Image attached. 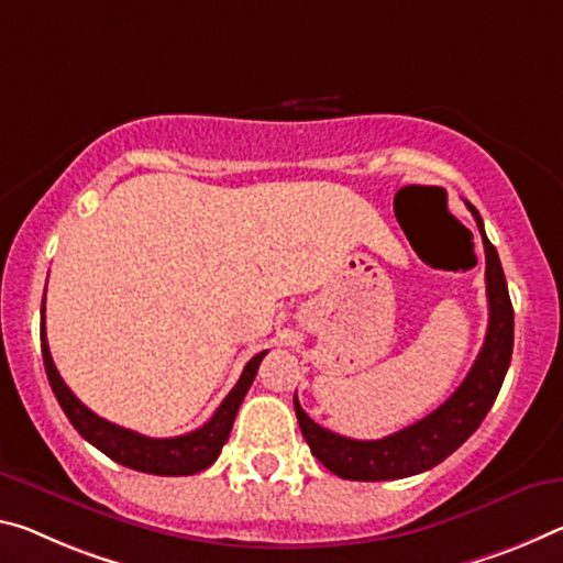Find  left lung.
Returning a JSON list of instances; mask_svg holds the SVG:
<instances>
[{
  "label": "left lung",
  "mask_w": 563,
  "mask_h": 563,
  "mask_svg": "<svg viewBox=\"0 0 563 563\" xmlns=\"http://www.w3.org/2000/svg\"><path fill=\"white\" fill-rule=\"evenodd\" d=\"M466 208L476 218L486 250L488 330L474 368L463 378L456 394L433 413L378 441H355L328 431L300 408L298 396L292 398L302 439L308 441L310 453L335 476L347 481H394L439 466L476 431L501 390L514 351V308L501 261L486 238L484 220L474 205L466 202Z\"/></svg>",
  "instance_id": "1"
}]
</instances>
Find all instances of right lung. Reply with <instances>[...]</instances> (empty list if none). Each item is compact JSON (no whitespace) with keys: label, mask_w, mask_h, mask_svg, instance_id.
Wrapping results in <instances>:
<instances>
[{"label":"right lung","mask_w":563,"mask_h":563,"mask_svg":"<svg viewBox=\"0 0 563 563\" xmlns=\"http://www.w3.org/2000/svg\"><path fill=\"white\" fill-rule=\"evenodd\" d=\"M265 353H257L255 358H250L243 368V376L235 383V388L230 390L222 400L220 408L212 413V418L198 431H190L185 435H175V439H150L130 431V428L114 426L104 421L97 413H92L82 400H79L73 390L65 386V380L55 368L52 361L47 333H44V300H42V358L44 371H47L49 386L55 390L62 410L69 418V423L77 428V433L89 441L95 449H100L104 456L122 463V466L142 471V474H155V476H192L198 471H205L216 463L220 456L222 445L230 439L233 431V421L238 416V408L243 404L247 388L253 386L257 365L265 358Z\"/></svg>","instance_id":"add662e5"}]
</instances>
